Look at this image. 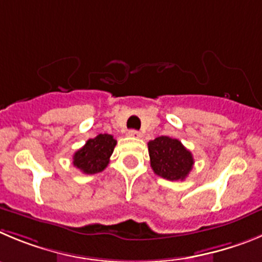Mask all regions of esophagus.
Segmentation results:
<instances>
[{
    "instance_id": "esophagus-1",
    "label": "esophagus",
    "mask_w": 262,
    "mask_h": 262,
    "mask_svg": "<svg viewBox=\"0 0 262 262\" xmlns=\"http://www.w3.org/2000/svg\"><path fill=\"white\" fill-rule=\"evenodd\" d=\"M128 135L131 136V138H141V134L139 133V131H136V129H129Z\"/></svg>"
}]
</instances>
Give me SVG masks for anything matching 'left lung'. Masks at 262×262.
<instances>
[{"mask_svg": "<svg viewBox=\"0 0 262 262\" xmlns=\"http://www.w3.org/2000/svg\"><path fill=\"white\" fill-rule=\"evenodd\" d=\"M150 166L161 178L184 181L195 164L192 153L178 139L160 136L148 143Z\"/></svg>", "mask_w": 262, "mask_h": 262, "instance_id": "8db88e82", "label": "left lung"}]
</instances>
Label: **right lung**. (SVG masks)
Returning a JSON list of instances; mask_svg holds the SVG:
<instances>
[{
	"instance_id": "1",
	"label": "right lung",
	"mask_w": 262,
	"mask_h": 262,
	"mask_svg": "<svg viewBox=\"0 0 262 262\" xmlns=\"http://www.w3.org/2000/svg\"><path fill=\"white\" fill-rule=\"evenodd\" d=\"M115 144L117 140L109 134H100L95 139H90L74 155V166L84 174L101 172L109 164Z\"/></svg>"
}]
</instances>
